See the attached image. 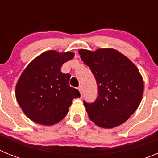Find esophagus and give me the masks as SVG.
I'll list each match as a JSON object with an SVG mask.
<instances>
[{"mask_svg": "<svg viewBox=\"0 0 158 158\" xmlns=\"http://www.w3.org/2000/svg\"><path fill=\"white\" fill-rule=\"evenodd\" d=\"M78 90H79V92H80L81 95L82 96V94H83V90H82V87L81 86H80V87L78 88Z\"/></svg>", "mask_w": 158, "mask_h": 158, "instance_id": "1", "label": "esophagus"}]
</instances>
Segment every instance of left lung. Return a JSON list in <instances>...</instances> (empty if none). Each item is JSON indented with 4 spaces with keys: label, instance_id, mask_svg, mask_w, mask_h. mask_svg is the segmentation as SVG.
Masks as SVG:
<instances>
[{
    "label": "left lung",
    "instance_id": "obj_1",
    "mask_svg": "<svg viewBox=\"0 0 158 158\" xmlns=\"http://www.w3.org/2000/svg\"><path fill=\"white\" fill-rule=\"evenodd\" d=\"M78 53L91 69L98 87L93 103L84 101L89 118L100 127L108 129L126 122L139 107L144 90L136 65L112 48L80 49Z\"/></svg>",
    "mask_w": 158,
    "mask_h": 158
}]
</instances>
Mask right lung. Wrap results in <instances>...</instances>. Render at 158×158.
<instances>
[{
  "label": "right lung",
  "mask_w": 158,
  "mask_h": 158,
  "mask_svg": "<svg viewBox=\"0 0 158 158\" xmlns=\"http://www.w3.org/2000/svg\"><path fill=\"white\" fill-rule=\"evenodd\" d=\"M74 57L70 51H47L24 69L16 85V98L22 111L36 123L51 126L63 119L72 100L80 97L69 86L70 75L61 71L62 65Z\"/></svg>",
  "instance_id": "add662e5"
}]
</instances>
